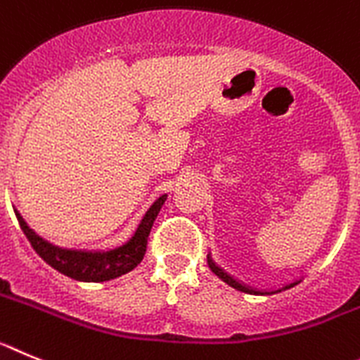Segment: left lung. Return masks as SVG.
Listing matches in <instances>:
<instances>
[{"label":"left lung","instance_id":"1","mask_svg":"<svg viewBox=\"0 0 360 360\" xmlns=\"http://www.w3.org/2000/svg\"><path fill=\"white\" fill-rule=\"evenodd\" d=\"M208 265H210V269H212V273L217 274V276H219L222 281H226V283H228L229 287H233V289H236V290H242V292H248V294H265V296H267V294L281 292V290L290 289V287H294V285L300 283V280H296V281H292V283L283 285V287H280V289H276V290H257V289H252V287H249V285H245V283H242V281H238V280H236V278H233L231 274L226 273L224 269L220 267V265L215 264V260H213V258H212V255H208Z\"/></svg>","mask_w":360,"mask_h":360}]
</instances>
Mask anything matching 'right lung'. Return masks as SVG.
Here are the masks:
<instances>
[{
  "instance_id": "add662e5",
  "label": "right lung",
  "mask_w": 360,
  "mask_h": 360,
  "mask_svg": "<svg viewBox=\"0 0 360 360\" xmlns=\"http://www.w3.org/2000/svg\"><path fill=\"white\" fill-rule=\"evenodd\" d=\"M167 193H161L154 202L148 206L145 215L141 217L140 224L136 226L134 233L129 240H125L122 245H116L112 249L105 251H93V249H70L60 248L41 235L34 231L27 224V220L22 219L21 213L14 208L18 222L21 226L22 233L27 235L28 242L35 249L39 257L43 258L48 265L57 269L59 273L73 278L77 281H109L112 278H118L122 274L129 273L136 265L140 264L147 251V238L150 233L152 224L160 213L161 206L167 200Z\"/></svg>"
}]
</instances>
